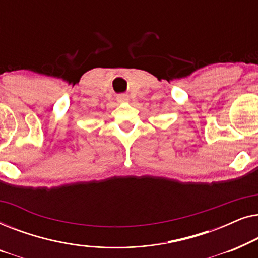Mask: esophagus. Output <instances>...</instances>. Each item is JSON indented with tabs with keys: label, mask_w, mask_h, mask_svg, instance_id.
<instances>
[{
	"label": "esophagus",
	"mask_w": 258,
	"mask_h": 258,
	"mask_svg": "<svg viewBox=\"0 0 258 258\" xmlns=\"http://www.w3.org/2000/svg\"><path fill=\"white\" fill-rule=\"evenodd\" d=\"M117 101L121 103H125V102H129V96L126 94H121L117 96Z\"/></svg>",
	"instance_id": "34e87169"
}]
</instances>
